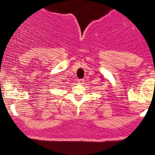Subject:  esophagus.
Instances as JSON below:
<instances>
[{
	"label": "esophagus",
	"instance_id": "1",
	"mask_svg": "<svg viewBox=\"0 0 155 155\" xmlns=\"http://www.w3.org/2000/svg\"><path fill=\"white\" fill-rule=\"evenodd\" d=\"M84 80H78V83H79L80 84H84Z\"/></svg>",
	"mask_w": 155,
	"mask_h": 155
}]
</instances>
